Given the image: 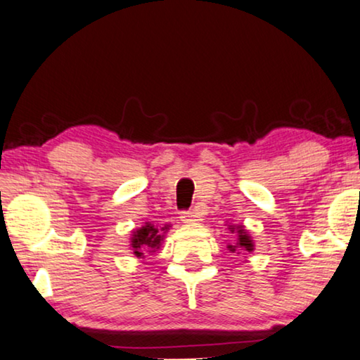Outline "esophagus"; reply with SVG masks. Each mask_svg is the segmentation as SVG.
<instances>
[{
	"instance_id": "obj_1",
	"label": "esophagus",
	"mask_w": 360,
	"mask_h": 360,
	"mask_svg": "<svg viewBox=\"0 0 360 360\" xmlns=\"http://www.w3.org/2000/svg\"><path fill=\"white\" fill-rule=\"evenodd\" d=\"M181 220H182V224H195V221L200 220V214H199V212H195V210L182 212Z\"/></svg>"
}]
</instances>
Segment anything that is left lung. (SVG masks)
<instances>
[{
  "instance_id": "obj_1",
  "label": "left lung",
  "mask_w": 360,
  "mask_h": 360,
  "mask_svg": "<svg viewBox=\"0 0 360 360\" xmlns=\"http://www.w3.org/2000/svg\"><path fill=\"white\" fill-rule=\"evenodd\" d=\"M229 230L231 233H235L236 236V241L233 243V245H229L230 252H236V255H240V252H252L255 251V241H252V238L248 230L245 229L243 225H229Z\"/></svg>"
}]
</instances>
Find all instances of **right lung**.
<instances>
[{
  "label": "right lung",
  "mask_w": 360,
  "mask_h": 360,
  "mask_svg": "<svg viewBox=\"0 0 360 360\" xmlns=\"http://www.w3.org/2000/svg\"><path fill=\"white\" fill-rule=\"evenodd\" d=\"M171 225L165 224L163 226L153 225L146 221L143 226L135 229L130 236V248L135 257H145V252H155L161 248L165 235L169 231Z\"/></svg>",
  "instance_id": "add662e5"
}]
</instances>
